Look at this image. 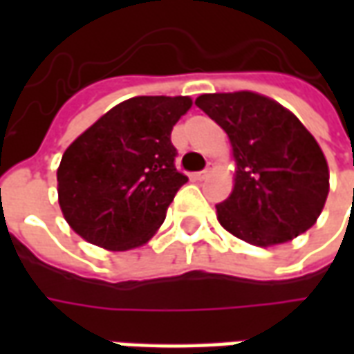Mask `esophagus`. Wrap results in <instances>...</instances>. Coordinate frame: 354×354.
<instances>
[{
	"instance_id": "obj_1",
	"label": "esophagus",
	"mask_w": 354,
	"mask_h": 354,
	"mask_svg": "<svg viewBox=\"0 0 354 354\" xmlns=\"http://www.w3.org/2000/svg\"><path fill=\"white\" fill-rule=\"evenodd\" d=\"M214 162H208V167L205 170H203V172H199V174H197V180H205V178H208L210 176V174H212V172H214Z\"/></svg>"
}]
</instances>
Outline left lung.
Masks as SVG:
<instances>
[{"instance_id": "1", "label": "left lung", "mask_w": 354, "mask_h": 354, "mask_svg": "<svg viewBox=\"0 0 354 354\" xmlns=\"http://www.w3.org/2000/svg\"><path fill=\"white\" fill-rule=\"evenodd\" d=\"M195 104L225 131L235 161L233 192L216 205L223 230L248 245L273 246L313 227L330 192V170L301 121L252 91L201 94Z\"/></svg>"}]
</instances>
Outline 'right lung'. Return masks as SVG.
Segmentation results:
<instances>
[{"instance_id": "1", "label": "right lung", "mask_w": 354, "mask_h": 354, "mask_svg": "<svg viewBox=\"0 0 354 354\" xmlns=\"http://www.w3.org/2000/svg\"><path fill=\"white\" fill-rule=\"evenodd\" d=\"M189 96H134L68 146L57 170L58 205L80 237L111 252L146 245L187 176L174 167L172 127Z\"/></svg>"}]
</instances>
